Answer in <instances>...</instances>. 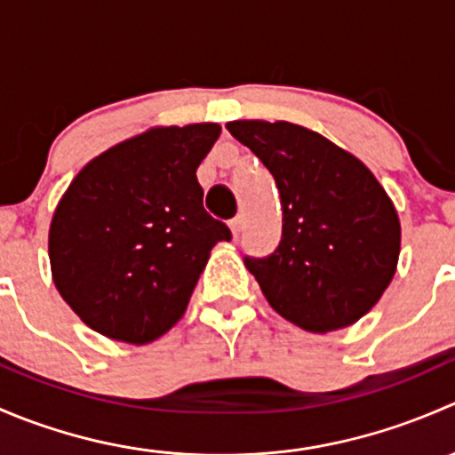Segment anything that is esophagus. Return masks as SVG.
<instances>
[{
	"label": "esophagus",
	"instance_id": "34e87169",
	"mask_svg": "<svg viewBox=\"0 0 455 455\" xmlns=\"http://www.w3.org/2000/svg\"><path fill=\"white\" fill-rule=\"evenodd\" d=\"M242 224H244V220L240 218V215H237V218H233L231 222H228V227H231V233H233V237H240V233H242Z\"/></svg>",
	"mask_w": 455,
	"mask_h": 455
}]
</instances>
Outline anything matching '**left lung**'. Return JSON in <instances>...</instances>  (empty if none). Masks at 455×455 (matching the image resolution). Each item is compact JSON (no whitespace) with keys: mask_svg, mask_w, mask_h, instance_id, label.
Segmentation results:
<instances>
[{"mask_svg":"<svg viewBox=\"0 0 455 455\" xmlns=\"http://www.w3.org/2000/svg\"><path fill=\"white\" fill-rule=\"evenodd\" d=\"M227 130L273 173L282 198L279 246L244 257L268 304L308 332L359 321L401 253V222L380 182L350 151L295 123L233 121Z\"/></svg>","mask_w":455,"mask_h":455,"instance_id":"left-lung-1","label":"left lung"}]
</instances>
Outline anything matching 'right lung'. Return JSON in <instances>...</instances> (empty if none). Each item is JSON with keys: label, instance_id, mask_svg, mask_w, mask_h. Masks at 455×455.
Segmentation results:
<instances>
[{"label": "right lung", "instance_id": "1", "mask_svg": "<svg viewBox=\"0 0 455 455\" xmlns=\"http://www.w3.org/2000/svg\"><path fill=\"white\" fill-rule=\"evenodd\" d=\"M215 123L154 127L85 164L50 222L54 286L96 332L142 346L185 315L224 222L202 206L196 169Z\"/></svg>", "mask_w": 455, "mask_h": 455}]
</instances>
